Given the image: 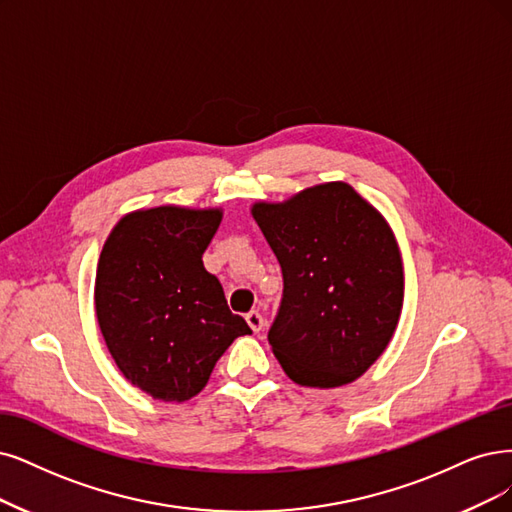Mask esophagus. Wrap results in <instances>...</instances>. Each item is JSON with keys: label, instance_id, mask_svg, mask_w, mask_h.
Listing matches in <instances>:
<instances>
[{"label": "esophagus", "instance_id": "34e87169", "mask_svg": "<svg viewBox=\"0 0 512 512\" xmlns=\"http://www.w3.org/2000/svg\"><path fill=\"white\" fill-rule=\"evenodd\" d=\"M246 323H249V327L255 333H259L263 329V325H266V320H263V316L259 312H251V314H246Z\"/></svg>", "mask_w": 512, "mask_h": 512}]
</instances>
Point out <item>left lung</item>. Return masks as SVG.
Listing matches in <instances>:
<instances>
[{"mask_svg":"<svg viewBox=\"0 0 512 512\" xmlns=\"http://www.w3.org/2000/svg\"><path fill=\"white\" fill-rule=\"evenodd\" d=\"M251 215L285 280L268 333L280 367L308 388L354 382L382 356L403 310V257L390 223L344 181L255 202Z\"/></svg>","mask_w":512,"mask_h":512,"instance_id":"1","label":"left lung"}]
</instances>
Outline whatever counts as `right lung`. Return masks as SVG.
Instances as JSON below:
<instances>
[{"instance_id": "1", "label": "right lung", "mask_w": 512, "mask_h": 512, "mask_svg": "<svg viewBox=\"0 0 512 512\" xmlns=\"http://www.w3.org/2000/svg\"><path fill=\"white\" fill-rule=\"evenodd\" d=\"M223 208L177 204L126 213L107 236L94 310L126 380L164 403H185L236 337L251 333L204 270Z\"/></svg>"}]
</instances>
